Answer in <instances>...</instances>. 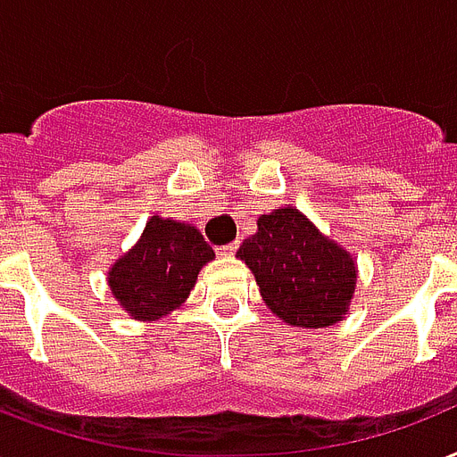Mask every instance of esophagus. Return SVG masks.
<instances>
[{
    "label": "esophagus",
    "instance_id": "esophagus-1",
    "mask_svg": "<svg viewBox=\"0 0 457 457\" xmlns=\"http://www.w3.org/2000/svg\"><path fill=\"white\" fill-rule=\"evenodd\" d=\"M236 250H238V243H228V245L219 247V253L224 254V257H233V254H236Z\"/></svg>",
    "mask_w": 457,
    "mask_h": 457
}]
</instances>
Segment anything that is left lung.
<instances>
[{
	"instance_id": "left-lung-1",
	"label": "left lung",
	"mask_w": 457,
	"mask_h": 457,
	"mask_svg": "<svg viewBox=\"0 0 457 457\" xmlns=\"http://www.w3.org/2000/svg\"><path fill=\"white\" fill-rule=\"evenodd\" d=\"M238 257L253 271L262 300L291 327H331L348 314L357 284L355 257L293 204L257 219Z\"/></svg>"
}]
</instances>
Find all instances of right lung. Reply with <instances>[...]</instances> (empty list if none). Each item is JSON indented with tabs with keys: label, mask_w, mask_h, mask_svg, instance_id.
Returning a JSON list of instances; mask_svg holds the SVG:
<instances>
[{
	"label": "right lung",
	"mask_w": 457,
	"mask_h": 457,
	"mask_svg": "<svg viewBox=\"0 0 457 457\" xmlns=\"http://www.w3.org/2000/svg\"><path fill=\"white\" fill-rule=\"evenodd\" d=\"M212 260L214 250L197 226L154 214L136 245L109 267V291L130 320H162L186 303Z\"/></svg>",
	"instance_id": "add662e5"
}]
</instances>
